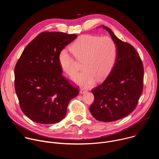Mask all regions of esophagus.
<instances>
[{
  "label": "esophagus",
  "mask_w": 159,
  "mask_h": 159,
  "mask_svg": "<svg viewBox=\"0 0 159 159\" xmlns=\"http://www.w3.org/2000/svg\"><path fill=\"white\" fill-rule=\"evenodd\" d=\"M87 90L86 89H85V88H82V89H80V94H84V93H87Z\"/></svg>",
  "instance_id": "1"
}]
</instances>
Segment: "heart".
Listing matches in <instances>:
<instances>
[{"instance_id":"1","label":"heart","mask_w":159,"mask_h":159,"mask_svg":"<svg viewBox=\"0 0 159 159\" xmlns=\"http://www.w3.org/2000/svg\"><path fill=\"white\" fill-rule=\"evenodd\" d=\"M70 50L77 60L82 61L84 69L72 80L85 87L92 85L96 79L100 81L108 75L115 65L117 54L116 45L112 38L93 34L80 36ZM58 61L63 70L69 75L73 76L77 72L75 61L67 50H61Z\"/></svg>"}]
</instances>
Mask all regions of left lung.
Returning a JSON list of instances; mask_svg holds the SVG:
<instances>
[{
    "instance_id": "8db88e82",
    "label": "left lung",
    "mask_w": 159,
    "mask_h": 159,
    "mask_svg": "<svg viewBox=\"0 0 159 159\" xmlns=\"http://www.w3.org/2000/svg\"><path fill=\"white\" fill-rule=\"evenodd\" d=\"M107 30L116 43V61L107 77L93 89L94 102L89 109L98 121L112 122L129 115L138 104L143 92V66L139 53L128 43Z\"/></svg>"
}]
</instances>
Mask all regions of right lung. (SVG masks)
Wrapping results in <instances>:
<instances>
[{"label": "right lung", "mask_w": 159, "mask_h": 159, "mask_svg": "<svg viewBox=\"0 0 159 159\" xmlns=\"http://www.w3.org/2000/svg\"><path fill=\"white\" fill-rule=\"evenodd\" d=\"M77 36L43 32L22 52L14 69V85L19 105L31 120L43 125L59 123L79 89L64 78L59 53Z\"/></svg>", "instance_id": "1"}]
</instances>
